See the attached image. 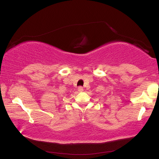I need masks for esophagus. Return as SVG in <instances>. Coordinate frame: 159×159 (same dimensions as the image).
<instances>
[{
	"mask_svg": "<svg viewBox=\"0 0 159 159\" xmlns=\"http://www.w3.org/2000/svg\"><path fill=\"white\" fill-rule=\"evenodd\" d=\"M83 90H84V89H83V87H81V86L78 87V91H79V92H83Z\"/></svg>",
	"mask_w": 159,
	"mask_h": 159,
	"instance_id": "1",
	"label": "esophagus"
}]
</instances>
